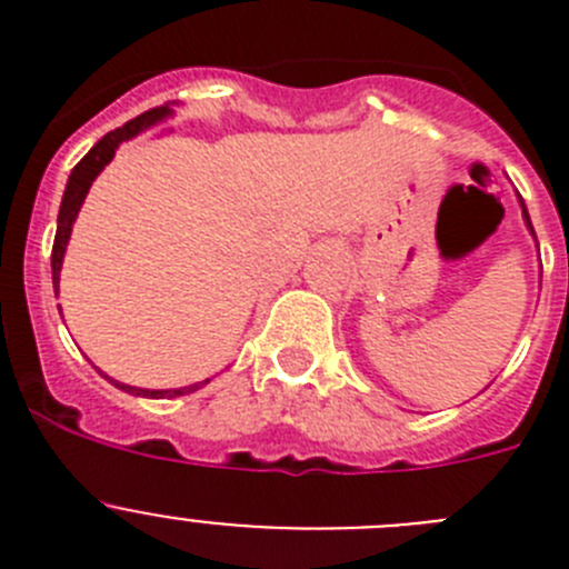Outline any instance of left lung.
Masks as SVG:
<instances>
[{
	"label": "left lung",
	"mask_w": 569,
	"mask_h": 569,
	"mask_svg": "<svg viewBox=\"0 0 569 569\" xmlns=\"http://www.w3.org/2000/svg\"><path fill=\"white\" fill-rule=\"evenodd\" d=\"M519 202H521V196H519ZM521 216H525V224H527V230H530V236H532V239H536V230H532V222H530V213H527L525 202H521Z\"/></svg>",
	"instance_id": "8db88e82"
}]
</instances>
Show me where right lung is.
<instances>
[{
    "label": "right lung",
    "instance_id": "1",
    "mask_svg": "<svg viewBox=\"0 0 569 569\" xmlns=\"http://www.w3.org/2000/svg\"><path fill=\"white\" fill-rule=\"evenodd\" d=\"M173 104L168 102V104H162V108L148 110V113L130 119V122L122 124V128L110 130L108 136H102V139H99V142L93 144V148H90L88 153L82 156V162H79L77 168L70 170L68 184H64L62 204H59L57 239H53V253H50V268H53V290H57V296H59V273H62L64 250H68L70 233H73V222H77L79 208H82L84 196H88V190H90V184H93V179H97V176L102 173L104 168H108L110 159H113L116 150H119V144L128 142V139H133V136L144 133V130L153 128L156 122H162V119H168V116H173ZM104 379H108V376H104ZM108 381H110V385L119 387V390H124V393L142 396V399H173V396L193 393V390H199V387L208 385L210 379L196 381V385H188V387H176V390H148V387H133V385H124V381H116V379H108Z\"/></svg>",
    "mask_w": 569,
    "mask_h": 569
}]
</instances>
